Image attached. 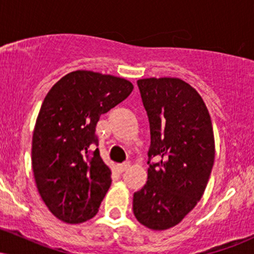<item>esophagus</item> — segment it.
Listing matches in <instances>:
<instances>
[{"instance_id":"obj_1","label":"esophagus","mask_w":254,"mask_h":254,"mask_svg":"<svg viewBox=\"0 0 254 254\" xmlns=\"http://www.w3.org/2000/svg\"><path fill=\"white\" fill-rule=\"evenodd\" d=\"M129 167H130L129 162H124V164H118L117 166H116V168H117V171L119 172V173H123V172L127 171Z\"/></svg>"}]
</instances>
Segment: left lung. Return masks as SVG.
<instances>
[{
  "mask_svg": "<svg viewBox=\"0 0 254 254\" xmlns=\"http://www.w3.org/2000/svg\"><path fill=\"white\" fill-rule=\"evenodd\" d=\"M137 86L149 119L150 147L147 184L133 193L132 209L147 228L165 230L203 196L214 166V131L202 97L185 81L150 77Z\"/></svg>",
  "mask_w": 254,
  "mask_h": 254,
  "instance_id": "8db88e82",
  "label": "left lung"
}]
</instances>
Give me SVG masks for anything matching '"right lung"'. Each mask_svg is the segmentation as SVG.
Returning a JSON list of instances; mask_svg holds the SVG:
<instances>
[{
	"instance_id": "right-lung-1",
	"label": "right lung",
	"mask_w": 254,
	"mask_h": 254,
	"mask_svg": "<svg viewBox=\"0 0 254 254\" xmlns=\"http://www.w3.org/2000/svg\"><path fill=\"white\" fill-rule=\"evenodd\" d=\"M130 81L89 70L66 74L44 99L32 138V170L40 197L65 223L97 215L111 186L95 127L132 92Z\"/></svg>"
}]
</instances>
